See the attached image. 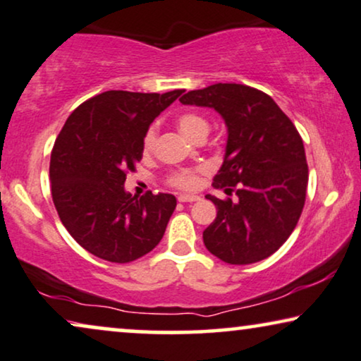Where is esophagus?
<instances>
[{"instance_id": "34e87169", "label": "esophagus", "mask_w": 361, "mask_h": 361, "mask_svg": "<svg viewBox=\"0 0 361 361\" xmlns=\"http://www.w3.org/2000/svg\"><path fill=\"white\" fill-rule=\"evenodd\" d=\"M198 200H200L198 195H190V193H180V195H178V202H181V203L198 202Z\"/></svg>"}]
</instances>
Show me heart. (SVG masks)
I'll list each match as a JSON object with an SVG mask.
<instances>
[{"label": "heart", "instance_id": "heart-1", "mask_svg": "<svg viewBox=\"0 0 361 361\" xmlns=\"http://www.w3.org/2000/svg\"><path fill=\"white\" fill-rule=\"evenodd\" d=\"M178 128H180V131L186 138L191 140L198 131H208V121L203 116L195 115V113H185V115L178 118ZM154 140H157V128L149 126L143 138L145 152H149L153 148ZM196 181H198V176H196V171L193 170L178 171L171 176V185L178 186V188H193Z\"/></svg>", "mask_w": 361, "mask_h": 361}]
</instances>
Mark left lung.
I'll return each instance as SVG.
<instances>
[{"mask_svg": "<svg viewBox=\"0 0 361 361\" xmlns=\"http://www.w3.org/2000/svg\"><path fill=\"white\" fill-rule=\"evenodd\" d=\"M180 102L213 108L226 125L213 186L236 198L207 195L218 212L203 231L204 246L230 264L262 262L288 240L303 212L308 165L302 136L268 94L245 85L216 83Z\"/></svg>", "mask_w": 361, "mask_h": 361, "instance_id": "1", "label": "left lung"}]
</instances>
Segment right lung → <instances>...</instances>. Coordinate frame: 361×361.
Instances as JSON below:
<instances>
[{
  "label": "right lung",
  "mask_w": 361,
  "mask_h": 361,
  "mask_svg": "<svg viewBox=\"0 0 361 361\" xmlns=\"http://www.w3.org/2000/svg\"><path fill=\"white\" fill-rule=\"evenodd\" d=\"M181 93L104 91L80 104L58 135L49 161L53 203L70 235L94 257L130 263L165 235L175 196L149 191L138 200L125 181L143 157L149 125Z\"/></svg>",
  "instance_id": "right-lung-1"
}]
</instances>
